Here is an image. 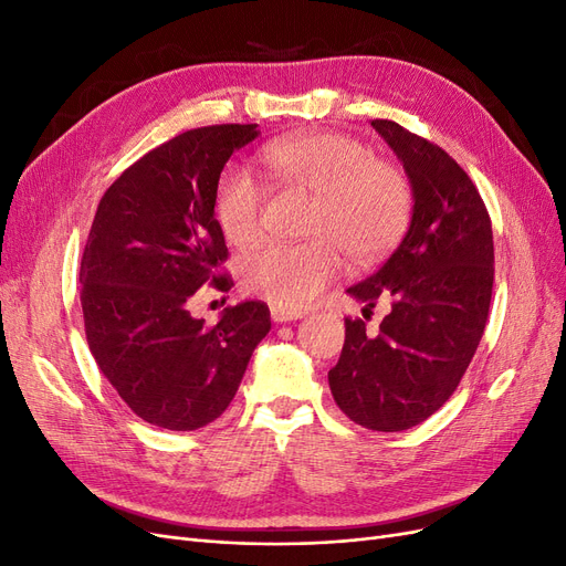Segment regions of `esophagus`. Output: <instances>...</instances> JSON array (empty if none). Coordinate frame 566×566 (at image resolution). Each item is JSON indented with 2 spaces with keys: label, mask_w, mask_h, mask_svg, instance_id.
Wrapping results in <instances>:
<instances>
[{
  "label": "esophagus",
  "mask_w": 566,
  "mask_h": 566,
  "mask_svg": "<svg viewBox=\"0 0 566 566\" xmlns=\"http://www.w3.org/2000/svg\"><path fill=\"white\" fill-rule=\"evenodd\" d=\"M271 318L276 323H285V321H297L302 318L300 312H290V310H281V306H271Z\"/></svg>",
  "instance_id": "obj_1"
}]
</instances>
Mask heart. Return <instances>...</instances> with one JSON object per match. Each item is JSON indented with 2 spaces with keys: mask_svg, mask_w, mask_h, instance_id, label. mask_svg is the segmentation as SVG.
<instances>
[{
  "mask_svg": "<svg viewBox=\"0 0 566 566\" xmlns=\"http://www.w3.org/2000/svg\"><path fill=\"white\" fill-rule=\"evenodd\" d=\"M264 163L283 184L314 193L304 243H269L241 264L245 293L300 312L342 271V252L356 264L382 256L410 219V186L397 167L345 134L290 136L266 146ZM214 212L227 241L250 248L264 233L266 198L245 169L221 175Z\"/></svg>",
  "mask_w": 566,
  "mask_h": 566,
  "instance_id": "obj_1",
  "label": "heart"
}]
</instances>
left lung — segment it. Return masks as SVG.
<instances>
[{"label":"left lung","mask_w":566,"mask_h":566,"mask_svg":"<svg viewBox=\"0 0 566 566\" xmlns=\"http://www.w3.org/2000/svg\"><path fill=\"white\" fill-rule=\"evenodd\" d=\"M413 191V217L389 260L347 293L389 314L378 333L345 318L328 373L342 413L375 432L420 424L449 401L484 335L493 290V233L476 186L447 150L391 119H373Z\"/></svg>","instance_id":"8db88e82"}]
</instances>
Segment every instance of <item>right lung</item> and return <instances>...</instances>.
Returning <instances> with one entry per match:
<instances>
[{"label": "right lung", "mask_w": 566, "mask_h": 566, "mask_svg": "<svg viewBox=\"0 0 566 566\" xmlns=\"http://www.w3.org/2000/svg\"><path fill=\"white\" fill-rule=\"evenodd\" d=\"M256 125L188 129L129 165L98 202L82 252L84 333L101 373L136 416L191 432L233 401L254 347L271 328L264 302L227 306L217 325L188 302L229 250L214 219L219 175Z\"/></svg>", "instance_id": "right-lung-1"}]
</instances>
